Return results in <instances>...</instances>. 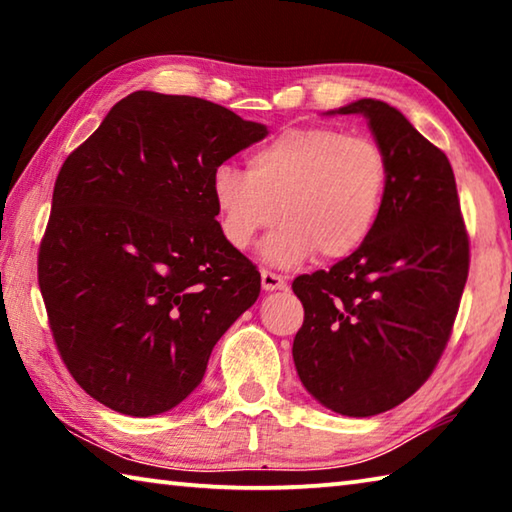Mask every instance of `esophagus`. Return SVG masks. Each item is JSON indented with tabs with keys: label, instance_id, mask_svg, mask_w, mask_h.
<instances>
[{
	"label": "esophagus",
	"instance_id": "obj_1",
	"mask_svg": "<svg viewBox=\"0 0 512 512\" xmlns=\"http://www.w3.org/2000/svg\"><path fill=\"white\" fill-rule=\"evenodd\" d=\"M262 287L264 291H280L287 289V280L282 275L268 271V268H262Z\"/></svg>",
	"mask_w": 512,
	"mask_h": 512
}]
</instances>
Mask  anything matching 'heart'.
<instances>
[{"label": "heart", "instance_id": "heart-1", "mask_svg": "<svg viewBox=\"0 0 512 512\" xmlns=\"http://www.w3.org/2000/svg\"><path fill=\"white\" fill-rule=\"evenodd\" d=\"M391 162L370 137L334 126L289 128L248 153L246 173L223 164L212 201L223 239L246 250L280 219L262 255L296 266L314 253L336 262L359 250L384 210Z\"/></svg>", "mask_w": 512, "mask_h": 512}]
</instances>
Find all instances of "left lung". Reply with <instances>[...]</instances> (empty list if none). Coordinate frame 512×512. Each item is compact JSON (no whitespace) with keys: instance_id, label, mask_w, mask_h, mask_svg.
<instances>
[{"instance_id":"obj_1","label":"left lung","mask_w":512,"mask_h":512,"mask_svg":"<svg viewBox=\"0 0 512 512\" xmlns=\"http://www.w3.org/2000/svg\"><path fill=\"white\" fill-rule=\"evenodd\" d=\"M327 115L366 117L391 176L366 244L329 271L293 280L305 307L293 363L320 404L368 418L402 404L436 368L461 305L470 241L452 164L400 110L359 99Z\"/></svg>"}]
</instances>
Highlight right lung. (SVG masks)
Wrapping results in <instances>:
<instances>
[{
  "mask_svg": "<svg viewBox=\"0 0 512 512\" xmlns=\"http://www.w3.org/2000/svg\"><path fill=\"white\" fill-rule=\"evenodd\" d=\"M266 135L219 103L140 90L60 167L38 284L67 370L108 409L178 406L255 305L262 277L221 235L212 176Z\"/></svg>",
  "mask_w": 512,
  "mask_h": 512,
  "instance_id": "obj_1",
  "label": "right lung"
}]
</instances>
